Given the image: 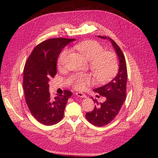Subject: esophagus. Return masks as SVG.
Instances as JSON below:
<instances>
[{"mask_svg": "<svg viewBox=\"0 0 158 158\" xmlns=\"http://www.w3.org/2000/svg\"><path fill=\"white\" fill-rule=\"evenodd\" d=\"M76 95H77V97H82V98H85V97H86V95L85 94H82V93H81V92H77V93H76Z\"/></svg>", "mask_w": 158, "mask_h": 158, "instance_id": "obj_1", "label": "esophagus"}]
</instances>
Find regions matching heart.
<instances>
[{"instance_id":"1","label":"heart","mask_w":158,"mask_h":158,"mask_svg":"<svg viewBox=\"0 0 158 158\" xmlns=\"http://www.w3.org/2000/svg\"><path fill=\"white\" fill-rule=\"evenodd\" d=\"M74 48L89 61V69L95 80L100 82H107L111 79L118 70V63L116 54L110 51H105L104 48L95 41H82L74 46ZM70 54L69 50L64 49L58 58L60 69L65 65ZM92 82V78L88 74L77 75L73 80L76 89H84Z\"/></svg>"}]
</instances>
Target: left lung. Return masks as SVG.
I'll return each instance as SVG.
<instances>
[{"label":"left lung","instance_id":"8db88e82","mask_svg":"<svg viewBox=\"0 0 158 158\" xmlns=\"http://www.w3.org/2000/svg\"><path fill=\"white\" fill-rule=\"evenodd\" d=\"M98 38L110 41L119 60V69L115 77L109 83L94 89V91L106 97L104 102L98 103L92 112L86 113V118L93 125L102 127L111 122L118 114L126 98L127 72L125 56L118 45L109 37L97 36Z\"/></svg>","mask_w":158,"mask_h":158}]
</instances>
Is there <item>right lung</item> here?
Listing matches in <instances>:
<instances>
[{
	"mask_svg": "<svg viewBox=\"0 0 158 158\" xmlns=\"http://www.w3.org/2000/svg\"><path fill=\"white\" fill-rule=\"evenodd\" d=\"M75 39L52 38L38 44L29 56L23 69V88L31 113L37 121L52 126L61 121L72 93L50 96L48 82L56 74L57 58L62 49Z\"/></svg>",
	"mask_w": 158,
	"mask_h": 158,
	"instance_id": "right-lung-1",
	"label": "right lung"
}]
</instances>
